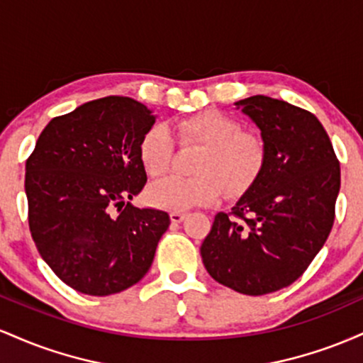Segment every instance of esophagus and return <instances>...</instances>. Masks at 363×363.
I'll use <instances>...</instances> for the list:
<instances>
[{
  "label": "esophagus",
  "mask_w": 363,
  "mask_h": 363,
  "mask_svg": "<svg viewBox=\"0 0 363 363\" xmlns=\"http://www.w3.org/2000/svg\"><path fill=\"white\" fill-rule=\"evenodd\" d=\"M184 218H186L184 211H177V210L170 211V222L172 223H181Z\"/></svg>",
  "instance_id": "1"
}]
</instances>
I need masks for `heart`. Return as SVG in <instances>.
Wrapping results in <instances>:
<instances>
[{
	"label": "heart",
	"mask_w": 363,
	"mask_h": 363,
	"mask_svg": "<svg viewBox=\"0 0 363 363\" xmlns=\"http://www.w3.org/2000/svg\"><path fill=\"white\" fill-rule=\"evenodd\" d=\"M181 147H201L193 164V177H172L150 187L153 206L187 210L215 203L223 193H245L268 160V147L259 135L242 129L240 121L218 111L186 116L172 124ZM176 155L174 136L162 124L148 128L141 136L138 157L150 177L170 172Z\"/></svg>",
	"instance_id": "obj_1"
}]
</instances>
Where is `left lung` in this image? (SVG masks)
I'll return each instance as SVG.
<instances>
[{
  "mask_svg": "<svg viewBox=\"0 0 363 363\" xmlns=\"http://www.w3.org/2000/svg\"><path fill=\"white\" fill-rule=\"evenodd\" d=\"M268 147L257 181L230 213H218L201 244L210 277L244 295L289 286L326 242L340 193V162L314 114L278 99L237 102Z\"/></svg>",
  "mask_w": 363,
  "mask_h": 363,
  "instance_id": "8db88e82",
  "label": "left lung"
}]
</instances>
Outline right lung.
I'll list each match as a JSON object with an SVG mask.
<instances>
[{
	"label": "right lung",
	"mask_w": 363,
	"mask_h": 363,
	"mask_svg": "<svg viewBox=\"0 0 363 363\" xmlns=\"http://www.w3.org/2000/svg\"><path fill=\"white\" fill-rule=\"evenodd\" d=\"M155 116L129 97L97 99L54 118L25 164L28 227L56 277L86 295L138 283L170 218L129 203L147 184L138 157Z\"/></svg>",
	"instance_id": "obj_1"
}]
</instances>
